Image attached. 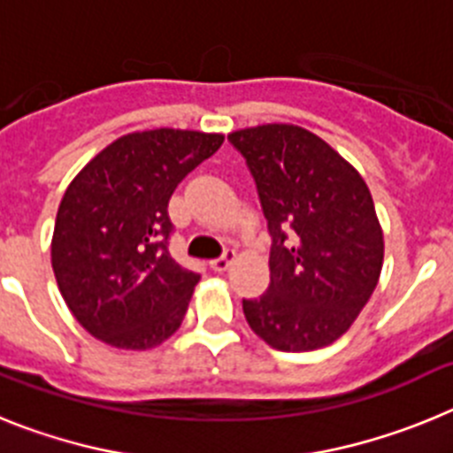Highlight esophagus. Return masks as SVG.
<instances>
[{"instance_id":"34e87169","label":"esophagus","mask_w":453,"mask_h":453,"mask_svg":"<svg viewBox=\"0 0 453 453\" xmlns=\"http://www.w3.org/2000/svg\"><path fill=\"white\" fill-rule=\"evenodd\" d=\"M234 258H235V251L234 250H226L222 256H219V258L211 261V267H213L215 272L229 270V265H231V263H234Z\"/></svg>"}]
</instances>
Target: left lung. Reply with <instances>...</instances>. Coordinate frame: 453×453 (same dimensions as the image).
Listing matches in <instances>:
<instances>
[{
  "instance_id": "8db88e82",
  "label": "left lung",
  "mask_w": 453,
  "mask_h": 453,
  "mask_svg": "<svg viewBox=\"0 0 453 453\" xmlns=\"http://www.w3.org/2000/svg\"><path fill=\"white\" fill-rule=\"evenodd\" d=\"M272 235L270 286L242 299L251 331L279 351H313L349 329L383 267L370 188L311 131L263 124L229 134Z\"/></svg>"
}]
</instances>
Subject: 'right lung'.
I'll use <instances>...</instances> for the list:
<instances>
[{
	"label": "right lung",
	"instance_id": "1",
	"mask_svg": "<svg viewBox=\"0 0 453 453\" xmlns=\"http://www.w3.org/2000/svg\"><path fill=\"white\" fill-rule=\"evenodd\" d=\"M222 134L154 129L122 135L67 186L51 267L72 315L118 349H151L181 326L199 274L167 250L172 192Z\"/></svg>",
	"mask_w": 453,
	"mask_h": 453
}]
</instances>
